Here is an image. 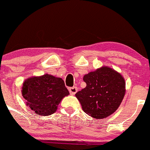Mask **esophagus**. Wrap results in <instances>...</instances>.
Here are the masks:
<instances>
[{
    "mask_svg": "<svg viewBox=\"0 0 150 150\" xmlns=\"http://www.w3.org/2000/svg\"><path fill=\"white\" fill-rule=\"evenodd\" d=\"M69 91L70 92L71 95H75L77 92H78V88L76 86H73V87H70L69 89Z\"/></svg>",
    "mask_w": 150,
    "mask_h": 150,
    "instance_id": "1",
    "label": "esophagus"
}]
</instances>
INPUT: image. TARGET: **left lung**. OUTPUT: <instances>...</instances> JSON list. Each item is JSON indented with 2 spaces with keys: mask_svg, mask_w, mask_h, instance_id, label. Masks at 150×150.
<instances>
[{
  "mask_svg": "<svg viewBox=\"0 0 150 150\" xmlns=\"http://www.w3.org/2000/svg\"><path fill=\"white\" fill-rule=\"evenodd\" d=\"M83 80L86 86L75 96L84 112L103 119L117 110L126 92L125 80L119 72L103 66L85 75Z\"/></svg>",
  "mask_w": 150,
  "mask_h": 150,
  "instance_id": "left-lung-1",
  "label": "left lung"
}]
</instances>
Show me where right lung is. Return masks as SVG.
Listing matches in <instances>:
<instances>
[{"instance_id":"obj_1","label":"right lung","mask_w":150,"mask_h":150,"mask_svg":"<svg viewBox=\"0 0 150 150\" xmlns=\"http://www.w3.org/2000/svg\"><path fill=\"white\" fill-rule=\"evenodd\" d=\"M21 93L28 107L43 116L55 112L61 100L69 95L64 80L49 74L25 80Z\"/></svg>"}]
</instances>
